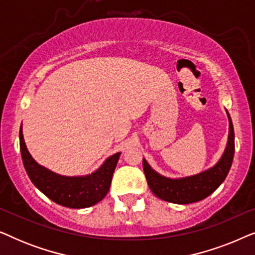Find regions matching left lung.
<instances>
[{"label":"left lung","mask_w":255,"mask_h":255,"mask_svg":"<svg viewBox=\"0 0 255 255\" xmlns=\"http://www.w3.org/2000/svg\"><path fill=\"white\" fill-rule=\"evenodd\" d=\"M226 115L229 118L228 142H226L224 153L210 168L196 175L173 179V177L163 176L155 172L146 161V159H142V168H144L148 187L156 197L163 201L172 202V203L189 204L204 200L224 182L231 168L233 155H235V131H233V124L228 110H226Z\"/></svg>","instance_id":"left-lung-1"}]
</instances>
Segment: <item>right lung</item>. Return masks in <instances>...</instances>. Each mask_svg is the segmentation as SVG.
I'll return each instance as SVG.
<instances>
[{
    "label": "right lung",
    "instance_id": "1",
    "mask_svg": "<svg viewBox=\"0 0 255 255\" xmlns=\"http://www.w3.org/2000/svg\"><path fill=\"white\" fill-rule=\"evenodd\" d=\"M19 146L24 168L31 182L50 200L72 209L89 208L106 197L121 156V152L115 153L88 175L65 176L39 165L32 158L24 141L22 125L19 130Z\"/></svg>",
    "mask_w": 255,
    "mask_h": 255
}]
</instances>
